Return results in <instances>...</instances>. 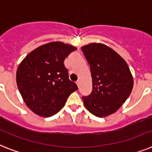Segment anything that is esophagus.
I'll return each mask as SVG.
<instances>
[{
    "label": "esophagus",
    "instance_id": "34e87169",
    "mask_svg": "<svg viewBox=\"0 0 152 152\" xmlns=\"http://www.w3.org/2000/svg\"><path fill=\"white\" fill-rule=\"evenodd\" d=\"M76 84H77V86H78V87H80V81H76Z\"/></svg>",
    "mask_w": 152,
    "mask_h": 152
}]
</instances>
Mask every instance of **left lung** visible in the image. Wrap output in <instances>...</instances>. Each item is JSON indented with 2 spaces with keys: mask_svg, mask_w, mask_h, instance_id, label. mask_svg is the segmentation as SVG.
<instances>
[{
  "mask_svg": "<svg viewBox=\"0 0 152 152\" xmlns=\"http://www.w3.org/2000/svg\"><path fill=\"white\" fill-rule=\"evenodd\" d=\"M90 64L93 90L83 96L85 107L94 115L104 117L115 113L133 89L134 80L127 62L111 48L101 43L82 47Z\"/></svg>",
  "mask_w": 152,
  "mask_h": 152,
  "instance_id": "1",
  "label": "left lung"
}]
</instances>
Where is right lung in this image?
<instances>
[{
	"instance_id": "right-lung-1",
	"label": "right lung",
	"mask_w": 152,
	"mask_h": 152,
	"mask_svg": "<svg viewBox=\"0 0 152 152\" xmlns=\"http://www.w3.org/2000/svg\"><path fill=\"white\" fill-rule=\"evenodd\" d=\"M76 47L61 42L41 45L18 66L16 80L28 107L41 117L58 113L78 87L69 79L64 60Z\"/></svg>"
}]
</instances>
